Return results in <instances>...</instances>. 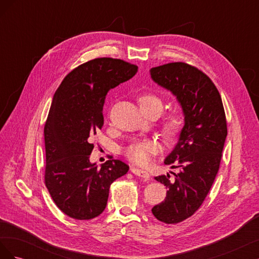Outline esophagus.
<instances>
[{
    "mask_svg": "<svg viewBox=\"0 0 259 259\" xmlns=\"http://www.w3.org/2000/svg\"><path fill=\"white\" fill-rule=\"evenodd\" d=\"M131 170H132L133 174H135V175H137L139 177H143L145 179L150 178V174H149L147 170L140 169V168H137V167H131Z\"/></svg>",
    "mask_w": 259,
    "mask_h": 259,
    "instance_id": "esophagus-1",
    "label": "esophagus"
}]
</instances>
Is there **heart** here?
<instances>
[{"label": "heart", "mask_w": 259, "mask_h": 259, "mask_svg": "<svg viewBox=\"0 0 259 259\" xmlns=\"http://www.w3.org/2000/svg\"><path fill=\"white\" fill-rule=\"evenodd\" d=\"M142 110H155L159 114L163 110V99L153 93H146L138 99ZM185 123V115L180 108L169 110L162 120V132L167 138L175 137ZM161 145L154 139H138L131 143L124 149V155L128 160L137 164H147L150 162L151 156L158 153Z\"/></svg>", "instance_id": "1"}]
</instances>
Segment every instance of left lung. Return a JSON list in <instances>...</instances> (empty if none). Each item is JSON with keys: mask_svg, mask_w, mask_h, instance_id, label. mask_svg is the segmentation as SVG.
<instances>
[{"mask_svg": "<svg viewBox=\"0 0 259 259\" xmlns=\"http://www.w3.org/2000/svg\"><path fill=\"white\" fill-rule=\"evenodd\" d=\"M152 80L176 96L185 115L178 143L164 161L179 171L155 179L166 186V198L152 214L165 224H178L202 205L213 185L227 137L221 94L201 70L186 62H169L150 70Z\"/></svg>", "mask_w": 259, "mask_h": 259, "instance_id": "1", "label": "left lung"}]
</instances>
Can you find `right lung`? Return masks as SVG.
<instances>
[{
  "instance_id": "add662e5",
  "label": "right lung",
  "mask_w": 259,
  "mask_h": 259,
  "mask_svg": "<svg viewBox=\"0 0 259 259\" xmlns=\"http://www.w3.org/2000/svg\"><path fill=\"white\" fill-rule=\"evenodd\" d=\"M138 67L115 58H95L69 72L53 97L44 126V182L57 207L69 217L89 221L103 213L109 188L128 171L110 159L100 168L90 162L103 108L111 89L132 79Z\"/></svg>"
}]
</instances>
